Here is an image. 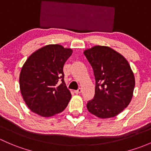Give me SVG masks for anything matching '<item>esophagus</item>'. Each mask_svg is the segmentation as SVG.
Returning <instances> with one entry per match:
<instances>
[{
  "label": "esophagus",
  "mask_w": 151,
  "mask_h": 151,
  "mask_svg": "<svg viewBox=\"0 0 151 151\" xmlns=\"http://www.w3.org/2000/svg\"><path fill=\"white\" fill-rule=\"evenodd\" d=\"M82 91V88H79L78 90H76V91H74V92L76 93V94H80L81 92Z\"/></svg>",
  "instance_id": "esophagus-1"
}]
</instances>
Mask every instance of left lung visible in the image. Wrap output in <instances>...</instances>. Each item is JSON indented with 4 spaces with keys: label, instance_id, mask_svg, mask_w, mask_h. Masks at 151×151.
Listing matches in <instances>:
<instances>
[{
    "label": "left lung",
    "instance_id": "1",
    "mask_svg": "<svg viewBox=\"0 0 151 151\" xmlns=\"http://www.w3.org/2000/svg\"><path fill=\"white\" fill-rule=\"evenodd\" d=\"M96 80L94 99L88 101V112L100 119L119 115L131 102L134 76L124 56L111 48L94 46L83 52Z\"/></svg>",
    "mask_w": 151,
    "mask_h": 151
}]
</instances>
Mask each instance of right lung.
I'll return each instance as SVG.
<instances>
[{
  "mask_svg": "<svg viewBox=\"0 0 151 151\" xmlns=\"http://www.w3.org/2000/svg\"><path fill=\"white\" fill-rule=\"evenodd\" d=\"M72 53L70 48L49 44L35 51L26 60L20 72L19 88L31 111L50 117L68 106L71 94L65 85L63 67Z\"/></svg>",
  "mask_w": 151,
  "mask_h": 151,
  "instance_id": "obj_1",
  "label": "right lung"
}]
</instances>
